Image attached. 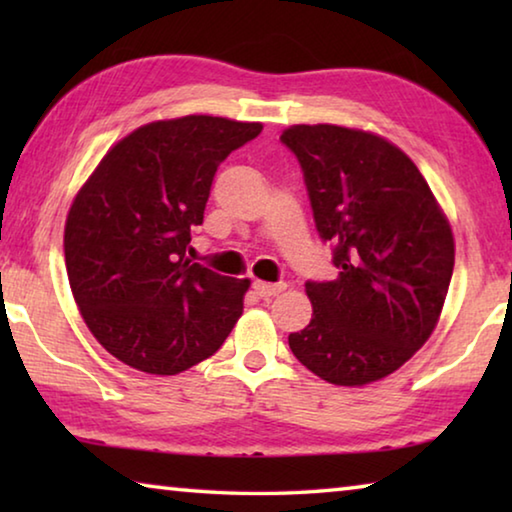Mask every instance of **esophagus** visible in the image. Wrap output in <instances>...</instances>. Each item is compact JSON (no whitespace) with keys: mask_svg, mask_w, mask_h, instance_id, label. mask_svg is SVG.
<instances>
[{"mask_svg":"<svg viewBox=\"0 0 512 512\" xmlns=\"http://www.w3.org/2000/svg\"><path fill=\"white\" fill-rule=\"evenodd\" d=\"M253 289H255V293L259 298H273V296H277V293L280 291H284L287 289V284L284 282H277V284H268V282H253Z\"/></svg>","mask_w":512,"mask_h":512,"instance_id":"esophagus-1","label":"esophagus"}]
</instances>
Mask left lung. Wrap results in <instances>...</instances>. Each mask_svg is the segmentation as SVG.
I'll use <instances>...</instances> for the list:
<instances>
[{
	"instance_id": "obj_1",
	"label": "left lung",
	"mask_w": 512,
	"mask_h": 512,
	"mask_svg": "<svg viewBox=\"0 0 512 512\" xmlns=\"http://www.w3.org/2000/svg\"><path fill=\"white\" fill-rule=\"evenodd\" d=\"M282 144L305 176L316 230L339 277L307 282L314 316L289 348L314 375L363 386L429 339L454 271V237L427 180L384 137L332 124L291 126Z\"/></svg>"
}]
</instances>
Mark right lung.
Here are the masks:
<instances>
[{"label": "right lung", "instance_id": "right-lung-1", "mask_svg": "<svg viewBox=\"0 0 512 512\" xmlns=\"http://www.w3.org/2000/svg\"><path fill=\"white\" fill-rule=\"evenodd\" d=\"M262 124L189 115L117 142L76 194L65 223L69 287L112 357L178 375L221 348L248 280L187 259L219 164Z\"/></svg>", "mask_w": 512, "mask_h": 512}]
</instances>
